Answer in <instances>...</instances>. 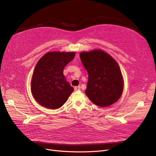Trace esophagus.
I'll return each instance as SVG.
<instances>
[{
  "label": "esophagus",
  "instance_id": "esophagus-1",
  "mask_svg": "<svg viewBox=\"0 0 156 156\" xmlns=\"http://www.w3.org/2000/svg\"><path fill=\"white\" fill-rule=\"evenodd\" d=\"M80 90V87H74V90L75 91H77V90Z\"/></svg>",
  "mask_w": 156,
  "mask_h": 156
}]
</instances>
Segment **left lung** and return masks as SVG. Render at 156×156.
I'll use <instances>...</instances> for the list:
<instances>
[{"mask_svg":"<svg viewBox=\"0 0 156 156\" xmlns=\"http://www.w3.org/2000/svg\"><path fill=\"white\" fill-rule=\"evenodd\" d=\"M80 58L88 74L85 94L90 100L101 107L119 100L123 91L124 81L115 60L101 49L81 52Z\"/></svg>","mask_w":156,"mask_h":156,"instance_id":"8db88e82","label":"left lung"}]
</instances>
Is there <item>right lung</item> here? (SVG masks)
Returning a JSON list of instances; mask_svg holds the SVG:
<instances>
[{
	"instance_id": "add662e5",
	"label": "right lung",
	"mask_w": 156,
	"mask_h": 156,
	"mask_svg": "<svg viewBox=\"0 0 156 156\" xmlns=\"http://www.w3.org/2000/svg\"><path fill=\"white\" fill-rule=\"evenodd\" d=\"M75 55V52H49L37 62L32 77L31 91L40 105L56 109L66 102L73 88L66 81L63 71Z\"/></svg>"
}]
</instances>
